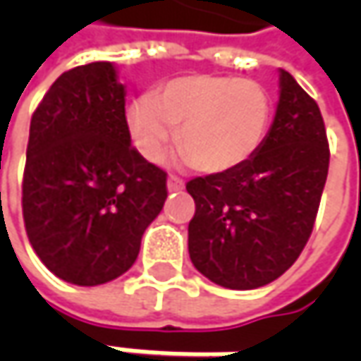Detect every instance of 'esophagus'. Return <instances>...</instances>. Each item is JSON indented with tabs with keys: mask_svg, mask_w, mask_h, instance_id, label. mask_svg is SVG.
<instances>
[{
	"mask_svg": "<svg viewBox=\"0 0 361 361\" xmlns=\"http://www.w3.org/2000/svg\"><path fill=\"white\" fill-rule=\"evenodd\" d=\"M166 187H169L171 192H178V190H183V188H185V183H183V178H178V176H169Z\"/></svg>",
	"mask_w": 361,
	"mask_h": 361,
	"instance_id": "1",
	"label": "esophagus"
}]
</instances>
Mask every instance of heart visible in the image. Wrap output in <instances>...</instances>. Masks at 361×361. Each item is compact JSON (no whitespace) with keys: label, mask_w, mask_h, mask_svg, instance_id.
Listing matches in <instances>:
<instances>
[{"label":"heart","mask_w":361,"mask_h":361,"mask_svg":"<svg viewBox=\"0 0 361 361\" xmlns=\"http://www.w3.org/2000/svg\"><path fill=\"white\" fill-rule=\"evenodd\" d=\"M271 118V92L257 80L227 74L171 78L152 98L134 100L126 114L132 142L146 160H159L176 136L180 157L207 174L229 173L253 159Z\"/></svg>","instance_id":"b5f03b06"}]
</instances>
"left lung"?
Masks as SVG:
<instances>
[{"mask_svg":"<svg viewBox=\"0 0 361 361\" xmlns=\"http://www.w3.org/2000/svg\"><path fill=\"white\" fill-rule=\"evenodd\" d=\"M329 169L319 106L289 72H279V104L253 159L187 183L195 199L188 255L227 289H257L289 269L313 231Z\"/></svg>","mask_w":361,"mask_h":361,"instance_id":"1","label":"left lung"}]
</instances>
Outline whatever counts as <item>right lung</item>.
<instances>
[{"label":"right lung","mask_w":361,"mask_h":361,"mask_svg":"<svg viewBox=\"0 0 361 361\" xmlns=\"http://www.w3.org/2000/svg\"><path fill=\"white\" fill-rule=\"evenodd\" d=\"M124 86L110 62L58 78L30 124L21 209L56 277L102 285L130 269L166 201V173L130 145Z\"/></svg>","instance_id":"obj_1"}]
</instances>
